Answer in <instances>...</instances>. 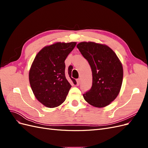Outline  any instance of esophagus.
<instances>
[{"label":"esophagus","instance_id":"obj_1","mask_svg":"<svg viewBox=\"0 0 148 148\" xmlns=\"http://www.w3.org/2000/svg\"><path fill=\"white\" fill-rule=\"evenodd\" d=\"M79 83H80V79L78 78V79H77V86H78Z\"/></svg>","mask_w":148,"mask_h":148}]
</instances>
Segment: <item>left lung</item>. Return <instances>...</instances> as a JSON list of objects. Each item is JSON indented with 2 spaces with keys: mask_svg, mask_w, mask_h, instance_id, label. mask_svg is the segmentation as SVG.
<instances>
[{
  "mask_svg": "<svg viewBox=\"0 0 148 148\" xmlns=\"http://www.w3.org/2000/svg\"><path fill=\"white\" fill-rule=\"evenodd\" d=\"M77 48L90 65L92 85L83 97L88 104L101 108L117 97L123 81L122 64L112 49L105 44L82 42Z\"/></svg>",
  "mask_w": 148,
  "mask_h": 148,
  "instance_id": "1",
  "label": "left lung"
}]
</instances>
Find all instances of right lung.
<instances>
[{"mask_svg": "<svg viewBox=\"0 0 148 148\" xmlns=\"http://www.w3.org/2000/svg\"><path fill=\"white\" fill-rule=\"evenodd\" d=\"M77 42H57L44 47L36 56L29 71L31 89L42 105L53 108L61 105L71 86L72 66L65 70V60Z\"/></svg>", "mask_w": 148, "mask_h": 148, "instance_id": "obj_1", "label": "right lung"}]
</instances>
